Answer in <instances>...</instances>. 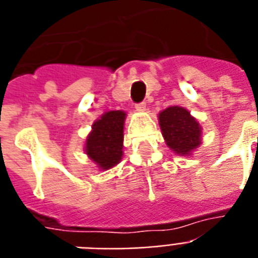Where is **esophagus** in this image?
I'll use <instances>...</instances> for the list:
<instances>
[{
	"label": "esophagus",
	"instance_id": "1",
	"mask_svg": "<svg viewBox=\"0 0 258 258\" xmlns=\"http://www.w3.org/2000/svg\"><path fill=\"white\" fill-rule=\"evenodd\" d=\"M136 110H139V111L147 110V102H141V103H137V105H136Z\"/></svg>",
	"mask_w": 258,
	"mask_h": 258
}]
</instances>
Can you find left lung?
I'll use <instances>...</instances> for the list:
<instances>
[{
	"label": "left lung",
	"mask_w": 258,
	"mask_h": 258,
	"mask_svg": "<svg viewBox=\"0 0 258 258\" xmlns=\"http://www.w3.org/2000/svg\"><path fill=\"white\" fill-rule=\"evenodd\" d=\"M157 117L167 147L176 155L191 156L201 147L202 125L187 109L169 106Z\"/></svg>",
	"instance_id": "obj_1"
}]
</instances>
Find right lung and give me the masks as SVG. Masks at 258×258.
I'll return each mask as SVG.
<instances>
[{
  "label": "right lung",
  "mask_w": 258,
  "mask_h": 258,
  "mask_svg": "<svg viewBox=\"0 0 258 258\" xmlns=\"http://www.w3.org/2000/svg\"><path fill=\"white\" fill-rule=\"evenodd\" d=\"M126 113L110 110L93 123L86 137L85 153L101 171L118 164L123 156V125Z\"/></svg>",
  "instance_id": "obj_1"
}]
</instances>
